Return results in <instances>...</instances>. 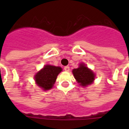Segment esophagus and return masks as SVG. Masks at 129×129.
<instances>
[{"instance_id": "obj_1", "label": "esophagus", "mask_w": 129, "mask_h": 129, "mask_svg": "<svg viewBox=\"0 0 129 129\" xmlns=\"http://www.w3.org/2000/svg\"><path fill=\"white\" fill-rule=\"evenodd\" d=\"M64 70L65 71H66V72H69V70H70V67H69V66H65Z\"/></svg>"}]
</instances>
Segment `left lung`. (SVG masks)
<instances>
[{
	"instance_id": "obj_1",
	"label": "left lung",
	"mask_w": 129,
	"mask_h": 129,
	"mask_svg": "<svg viewBox=\"0 0 129 129\" xmlns=\"http://www.w3.org/2000/svg\"><path fill=\"white\" fill-rule=\"evenodd\" d=\"M73 74L77 83L81 86L86 87L90 85L95 80V73L84 63H80L79 68L73 69Z\"/></svg>"
}]
</instances>
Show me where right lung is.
Masks as SVG:
<instances>
[{
  "instance_id": "right-lung-1",
  "label": "right lung",
  "mask_w": 129,
  "mask_h": 129,
  "mask_svg": "<svg viewBox=\"0 0 129 129\" xmlns=\"http://www.w3.org/2000/svg\"><path fill=\"white\" fill-rule=\"evenodd\" d=\"M61 71V67L45 65L34 76L36 84L43 90L51 89L56 81L57 76Z\"/></svg>"
}]
</instances>
